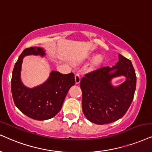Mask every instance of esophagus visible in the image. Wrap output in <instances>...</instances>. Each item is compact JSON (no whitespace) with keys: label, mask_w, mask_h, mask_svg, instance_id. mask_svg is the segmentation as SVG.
I'll return each mask as SVG.
<instances>
[{"label":"esophagus","mask_w":152,"mask_h":152,"mask_svg":"<svg viewBox=\"0 0 152 152\" xmlns=\"http://www.w3.org/2000/svg\"><path fill=\"white\" fill-rule=\"evenodd\" d=\"M80 81V76L78 74H75V82H76V84H78Z\"/></svg>","instance_id":"1"}]
</instances>
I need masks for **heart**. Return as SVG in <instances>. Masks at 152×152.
<instances>
[{"label": "heart", "mask_w": 152, "mask_h": 152, "mask_svg": "<svg viewBox=\"0 0 152 152\" xmlns=\"http://www.w3.org/2000/svg\"><path fill=\"white\" fill-rule=\"evenodd\" d=\"M102 60V57H101V55H97V56H96L95 58H94L93 61V64L94 66H97V65L100 64Z\"/></svg>", "instance_id": "heart-1"}]
</instances>
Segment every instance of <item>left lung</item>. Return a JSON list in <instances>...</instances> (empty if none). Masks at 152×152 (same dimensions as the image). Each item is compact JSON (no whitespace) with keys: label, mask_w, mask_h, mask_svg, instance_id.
I'll return each instance as SVG.
<instances>
[{"label":"left lung","mask_w":152,"mask_h":152,"mask_svg":"<svg viewBox=\"0 0 152 152\" xmlns=\"http://www.w3.org/2000/svg\"><path fill=\"white\" fill-rule=\"evenodd\" d=\"M114 66L102 67L86 74L81 78L82 109L86 118L94 124L114 122L125 115L135 94L136 75L131 61L118 55ZM124 75L126 79L118 86H113L112 78Z\"/></svg>","instance_id":"left-lung-1"}]
</instances>
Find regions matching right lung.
<instances>
[{"instance_id": "obj_1", "label": "right lung", "mask_w": 152, "mask_h": 152, "mask_svg": "<svg viewBox=\"0 0 152 152\" xmlns=\"http://www.w3.org/2000/svg\"><path fill=\"white\" fill-rule=\"evenodd\" d=\"M45 56L43 48L31 47L26 48L15 63L11 80L13 100L23 114L38 121L53 118L62 109L63 102L70 88L75 84L74 74H62L53 71L48 79L33 88L26 87L21 80L23 59L27 55Z\"/></svg>"}]
</instances>
